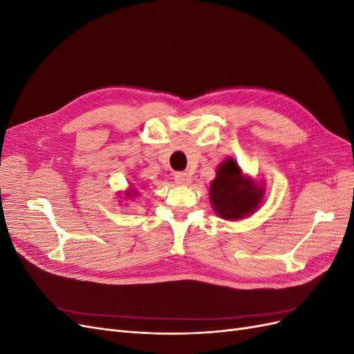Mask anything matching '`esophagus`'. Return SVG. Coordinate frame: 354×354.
<instances>
[{
    "label": "esophagus",
    "mask_w": 354,
    "mask_h": 354,
    "mask_svg": "<svg viewBox=\"0 0 354 354\" xmlns=\"http://www.w3.org/2000/svg\"><path fill=\"white\" fill-rule=\"evenodd\" d=\"M174 180L178 186H189L192 183L190 174H187V173H176Z\"/></svg>",
    "instance_id": "obj_1"
}]
</instances>
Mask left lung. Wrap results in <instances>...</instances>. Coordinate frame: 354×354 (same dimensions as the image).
<instances>
[{"instance_id":"1","label":"left lung","mask_w":354,"mask_h":354,"mask_svg":"<svg viewBox=\"0 0 354 354\" xmlns=\"http://www.w3.org/2000/svg\"><path fill=\"white\" fill-rule=\"evenodd\" d=\"M264 183L243 174L238 160L227 156L209 185L212 209L223 220L238 221L252 216L264 199Z\"/></svg>"}]
</instances>
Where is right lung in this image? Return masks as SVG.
Instances as JSON below:
<instances>
[{
  "mask_svg": "<svg viewBox=\"0 0 354 354\" xmlns=\"http://www.w3.org/2000/svg\"><path fill=\"white\" fill-rule=\"evenodd\" d=\"M120 196H121V198H125V199H131V201H133V199H136V198L138 196V190L130 186L127 190L121 192Z\"/></svg>",
  "mask_w": 354,
  "mask_h": 354,
  "instance_id": "right-lung-1",
  "label": "right lung"
}]
</instances>
